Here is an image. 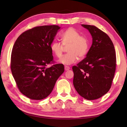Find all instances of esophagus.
Listing matches in <instances>:
<instances>
[{
  "mask_svg": "<svg viewBox=\"0 0 127 127\" xmlns=\"http://www.w3.org/2000/svg\"><path fill=\"white\" fill-rule=\"evenodd\" d=\"M64 69H65V71H68L70 69V67L68 66H64Z\"/></svg>",
  "mask_w": 127,
  "mask_h": 127,
  "instance_id": "obj_1",
  "label": "esophagus"
}]
</instances>
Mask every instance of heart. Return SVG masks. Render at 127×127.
<instances>
[{
  "label": "heart",
  "mask_w": 127,
  "mask_h": 127,
  "mask_svg": "<svg viewBox=\"0 0 127 127\" xmlns=\"http://www.w3.org/2000/svg\"><path fill=\"white\" fill-rule=\"evenodd\" d=\"M62 44L57 41H54L51 44L50 48L52 52L58 58H61L64 48L67 46L68 53L62 57L59 62L65 65H70L75 63L78 57L84 58L87 55L90 41L87 37L80 35V33L75 28L70 27L62 33L61 35Z\"/></svg>",
  "instance_id": "obj_1"
}]
</instances>
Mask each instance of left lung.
Listing matches in <instances>:
<instances>
[{
  "label": "left lung",
  "instance_id": "1",
  "mask_svg": "<svg viewBox=\"0 0 127 127\" xmlns=\"http://www.w3.org/2000/svg\"><path fill=\"white\" fill-rule=\"evenodd\" d=\"M93 38L86 57L72 66L75 90L85 99L95 100L108 92L116 66L114 44L107 35L94 26L82 25Z\"/></svg>",
  "mask_w": 127,
  "mask_h": 127
}]
</instances>
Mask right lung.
<instances>
[{"label": "right lung", "mask_w": 127, "mask_h": 127, "mask_svg": "<svg viewBox=\"0 0 127 127\" xmlns=\"http://www.w3.org/2000/svg\"><path fill=\"white\" fill-rule=\"evenodd\" d=\"M61 27H35L21 34L13 45L10 67L19 90L32 100H41L52 92L64 71L62 64L53 63L50 46Z\"/></svg>", "instance_id": "obj_1"}]
</instances>
